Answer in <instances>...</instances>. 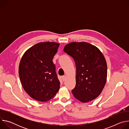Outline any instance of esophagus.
<instances>
[{"label":"esophagus","mask_w":129,"mask_h":129,"mask_svg":"<svg viewBox=\"0 0 129 129\" xmlns=\"http://www.w3.org/2000/svg\"><path fill=\"white\" fill-rule=\"evenodd\" d=\"M62 81H64L66 79V76H63L62 77Z\"/></svg>","instance_id":"obj_1"}]
</instances>
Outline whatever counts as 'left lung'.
I'll return each instance as SVG.
<instances>
[{
  "label": "left lung",
  "instance_id": "1",
  "mask_svg": "<svg viewBox=\"0 0 129 129\" xmlns=\"http://www.w3.org/2000/svg\"><path fill=\"white\" fill-rule=\"evenodd\" d=\"M64 51L74 60L76 85L72 93L77 100L87 103L95 99L103 90L107 77L106 59L95 46L85 42H71Z\"/></svg>",
  "mask_w": 129,
  "mask_h": 129
}]
</instances>
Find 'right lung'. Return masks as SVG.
<instances>
[{"label":"right lung","instance_id":"1","mask_svg":"<svg viewBox=\"0 0 129 129\" xmlns=\"http://www.w3.org/2000/svg\"><path fill=\"white\" fill-rule=\"evenodd\" d=\"M60 44L40 42L28 49L20 60L19 75L22 86L33 99L46 102L58 92L60 82L52 59Z\"/></svg>","mask_w":129,"mask_h":129}]
</instances>
